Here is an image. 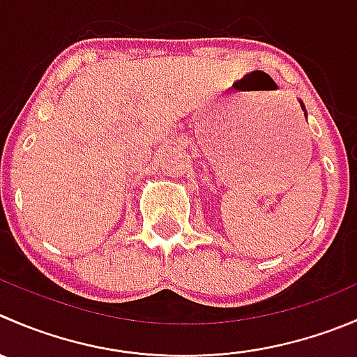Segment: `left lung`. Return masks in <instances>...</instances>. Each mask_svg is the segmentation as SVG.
<instances>
[{
    "instance_id": "1",
    "label": "left lung",
    "mask_w": 357,
    "mask_h": 357,
    "mask_svg": "<svg viewBox=\"0 0 357 357\" xmlns=\"http://www.w3.org/2000/svg\"><path fill=\"white\" fill-rule=\"evenodd\" d=\"M302 109H303V112H305V106H303V102H302ZM305 115H307V113H305Z\"/></svg>"
}]
</instances>
